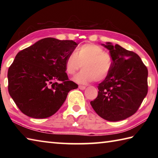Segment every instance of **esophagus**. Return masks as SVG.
Masks as SVG:
<instances>
[{"label":"esophagus","instance_id":"obj_1","mask_svg":"<svg viewBox=\"0 0 158 158\" xmlns=\"http://www.w3.org/2000/svg\"><path fill=\"white\" fill-rule=\"evenodd\" d=\"M79 89L81 90H84L85 89V87L84 86V85H79Z\"/></svg>","mask_w":158,"mask_h":158}]
</instances>
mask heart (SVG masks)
Instances as JSON below:
<instances>
[{
    "label": "heart",
    "instance_id": "heart-1",
    "mask_svg": "<svg viewBox=\"0 0 158 158\" xmlns=\"http://www.w3.org/2000/svg\"><path fill=\"white\" fill-rule=\"evenodd\" d=\"M113 57L100 45L86 43L77 48L74 53H71L65 60L67 74L73 75L81 65L83 70L74 77L79 84H88L94 80L102 81L105 80L113 68Z\"/></svg>",
    "mask_w": 158,
    "mask_h": 158
}]
</instances>
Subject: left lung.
Returning a JSON list of instances; mask_svg holds the SVG:
<instances>
[{
  "label": "left lung",
  "mask_w": 158,
  "mask_h": 158,
  "mask_svg": "<svg viewBox=\"0 0 158 158\" xmlns=\"http://www.w3.org/2000/svg\"><path fill=\"white\" fill-rule=\"evenodd\" d=\"M102 45L113 57V68L99 84L98 97L90 105L106 121H122L137 111L146 96L148 69L135 52L110 42Z\"/></svg>",
  "instance_id": "left-lung-1"
}]
</instances>
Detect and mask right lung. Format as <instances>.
Here are the masks:
<instances>
[{
  "label": "right lung",
  "instance_id": "obj_1",
  "mask_svg": "<svg viewBox=\"0 0 158 158\" xmlns=\"http://www.w3.org/2000/svg\"><path fill=\"white\" fill-rule=\"evenodd\" d=\"M78 44L47 37L19 52L7 73L8 91L20 111L34 118L54 114L71 90L65 60Z\"/></svg>",
  "mask_w": 158,
  "mask_h": 158
}]
</instances>
